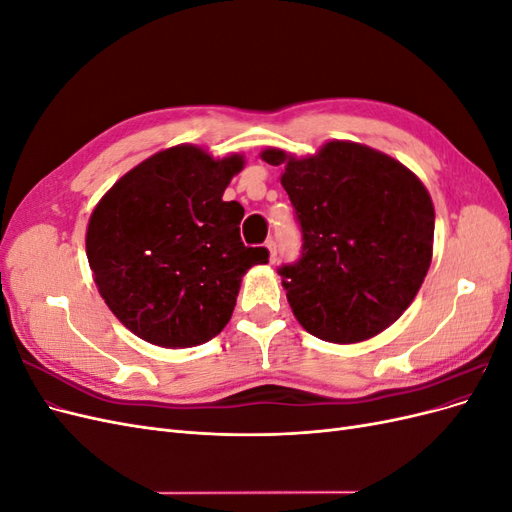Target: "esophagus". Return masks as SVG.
<instances>
[{
    "label": "esophagus",
    "instance_id": "1",
    "mask_svg": "<svg viewBox=\"0 0 512 512\" xmlns=\"http://www.w3.org/2000/svg\"><path fill=\"white\" fill-rule=\"evenodd\" d=\"M265 245H267V250H269V260H271V262H275V260H277V247H275V241H273V239H269Z\"/></svg>",
    "mask_w": 512,
    "mask_h": 512
}]
</instances>
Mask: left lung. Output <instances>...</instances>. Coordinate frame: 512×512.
Listing matches in <instances>:
<instances>
[{
	"label": "left lung",
	"instance_id": "obj_1",
	"mask_svg": "<svg viewBox=\"0 0 512 512\" xmlns=\"http://www.w3.org/2000/svg\"><path fill=\"white\" fill-rule=\"evenodd\" d=\"M297 211L303 254L282 267V286L301 327L331 344L376 337L406 312L433 256L431 196L386 153L329 141L297 158L269 147Z\"/></svg>",
	"mask_w": 512,
	"mask_h": 512
}]
</instances>
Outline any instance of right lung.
Here are the masks:
<instances>
[{
	"label": "right lung",
	"instance_id": "add662e5",
	"mask_svg": "<svg viewBox=\"0 0 512 512\" xmlns=\"http://www.w3.org/2000/svg\"><path fill=\"white\" fill-rule=\"evenodd\" d=\"M245 166L196 145L153 153L108 190L87 224L85 247L100 297L136 337L192 348L232 316L243 275L269 262L245 247L243 207L222 200Z\"/></svg>",
	"mask_w": 512,
	"mask_h": 512
}]
</instances>
